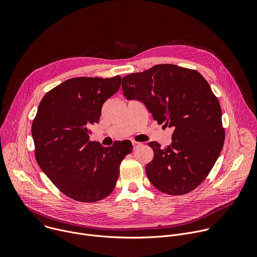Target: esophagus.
I'll return each mask as SVG.
<instances>
[{
    "label": "esophagus",
    "instance_id": "esophagus-1",
    "mask_svg": "<svg viewBox=\"0 0 257 257\" xmlns=\"http://www.w3.org/2000/svg\"><path fill=\"white\" fill-rule=\"evenodd\" d=\"M132 144H133L134 148H137V146H140L142 143L138 142V141H135V140H132Z\"/></svg>",
    "mask_w": 257,
    "mask_h": 257
}]
</instances>
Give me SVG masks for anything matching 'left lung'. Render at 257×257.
Returning <instances> with one entry per match:
<instances>
[{
	"instance_id": "left-lung-1",
	"label": "left lung",
	"mask_w": 257,
	"mask_h": 257,
	"mask_svg": "<svg viewBox=\"0 0 257 257\" xmlns=\"http://www.w3.org/2000/svg\"><path fill=\"white\" fill-rule=\"evenodd\" d=\"M127 99H138L159 124L173 127V142H149L154 160L145 171L163 193L183 195L208 176L225 141L222 108L199 72L173 64L156 65L122 79Z\"/></svg>"
}]
</instances>
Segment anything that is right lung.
Masks as SVG:
<instances>
[{"label":"right lung","mask_w":257,"mask_h":257,"mask_svg":"<svg viewBox=\"0 0 257 257\" xmlns=\"http://www.w3.org/2000/svg\"><path fill=\"white\" fill-rule=\"evenodd\" d=\"M121 79H68L46 93L32 121L36 162L62 193L76 201L96 202L111 194L122 161L133 151L131 145L103 148L89 140L91 125L99 121L102 104L119 90Z\"/></svg>","instance_id":"obj_1"}]
</instances>
